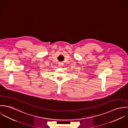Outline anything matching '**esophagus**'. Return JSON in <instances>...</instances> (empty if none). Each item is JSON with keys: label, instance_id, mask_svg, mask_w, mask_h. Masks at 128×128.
<instances>
[{"label": "esophagus", "instance_id": "esophagus-1", "mask_svg": "<svg viewBox=\"0 0 128 128\" xmlns=\"http://www.w3.org/2000/svg\"><path fill=\"white\" fill-rule=\"evenodd\" d=\"M58 65L59 67H62L64 65H63V63H61V62H59V64H58Z\"/></svg>", "mask_w": 128, "mask_h": 128}]
</instances>
